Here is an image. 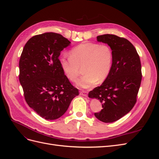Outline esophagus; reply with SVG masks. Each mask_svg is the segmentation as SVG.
I'll return each instance as SVG.
<instances>
[{
	"mask_svg": "<svg viewBox=\"0 0 159 159\" xmlns=\"http://www.w3.org/2000/svg\"><path fill=\"white\" fill-rule=\"evenodd\" d=\"M88 93V91H80V95L85 96V97H87Z\"/></svg>",
	"mask_w": 159,
	"mask_h": 159,
	"instance_id": "obj_1",
	"label": "esophagus"
}]
</instances>
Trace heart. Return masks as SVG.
I'll list each match as a JSON object with an SVG mask.
<instances>
[{"mask_svg":"<svg viewBox=\"0 0 159 159\" xmlns=\"http://www.w3.org/2000/svg\"><path fill=\"white\" fill-rule=\"evenodd\" d=\"M113 50L106 44L86 42L74 47L70 51V56L60 57L62 70L70 80L78 78L83 68L85 74L76 82L81 88H89L96 83L107 79L112 69Z\"/></svg>","mask_w":159,"mask_h":159,"instance_id":"b5f03b06","label":"heart"}]
</instances>
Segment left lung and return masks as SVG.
<instances>
[{
    "label": "left lung",
    "instance_id": "8db88e82",
    "mask_svg": "<svg viewBox=\"0 0 159 159\" xmlns=\"http://www.w3.org/2000/svg\"><path fill=\"white\" fill-rule=\"evenodd\" d=\"M97 40L113 50L112 69L102 85L89 91V98L102 103L95 116L104 123L116 121L127 114L137 102L142 80L141 64L135 48L128 40L113 34L98 36Z\"/></svg>",
    "mask_w": 159,
    "mask_h": 159
}]
</instances>
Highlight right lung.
I'll return each instance as SVG.
<instances>
[{
  "instance_id": "right-lung-1",
  "label": "right lung",
  "mask_w": 159,
  "mask_h": 159,
  "mask_svg": "<svg viewBox=\"0 0 159 159\" xmlns=\"http://www.w3.org/2000/svg\"><path fill=\"white\" fill-rule=\"evenodd\" d=\"M70 44L60 34L46 32L29 39L20 56L19 81L26 102L47 120L62 116L79 95L60 64V52Z\"/></svg>"
}]
</instances>
